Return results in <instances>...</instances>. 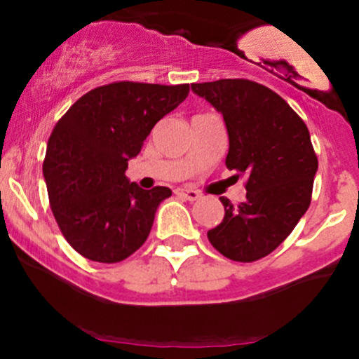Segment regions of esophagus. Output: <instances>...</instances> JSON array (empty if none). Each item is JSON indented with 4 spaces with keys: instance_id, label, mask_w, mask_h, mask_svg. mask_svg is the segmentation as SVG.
Returning <instances> with one entry per match:
<instances>
[{
    "instance_id": "34e87169",
    "label": "esophagus",
    "mask_w": 359,
    "mask_h": 359,
    "mask_svg": "<svg viewBox=\"0 0 359 359\" xmlns=\"http://www.w3.org/2000/svg\"><path fill=\"white\" fill-rule=\"evenodd\" d=\"M175 194L179 197H184V199H187V201H197L201 197V194L197 191H194V189H177Z\"/></svg>"
}]
</instances>
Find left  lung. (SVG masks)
<instances>
[{"mask_svg":"<svg viewBox=\"0 0 359 359\" xmlns=\"http://www.w3.org/2000/svg\"><path fill=\"white\" fill-rule=\"evenodd\" d=\"M222 114L229 150L226 167L246 179V199L224 205L211 245L234 262H257L282 243L311 204L317 156L306 123L277 93L248 79L192 84Z\"/></svg>","mask_w":359,"mask_h":359,"instance_id":"obj_1","label":"left lung"}]
</instances>
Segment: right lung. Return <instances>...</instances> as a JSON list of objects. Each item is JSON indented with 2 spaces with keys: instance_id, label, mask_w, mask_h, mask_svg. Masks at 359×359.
Listing matches in <instances>:
<instances>
[{
  "instance_id": "add662e5",
  "label": "right lung",
  "mask_w": 359,
  "mask_h": 359,
  "mask_svg": "<svg viewBox=\"0 0 359 359\" xmlns=\"http://www.w3.org/2000/svg\"><path fill=\"white\" fill-rule=\"evenodd\" d=\"M189 94V84L113 82L89 90L57 121L43 177L62 234L82 257L118 263L150 234L168 187L145 191L125 172L151 128Z\"/></svg>"
}]
</instances>
